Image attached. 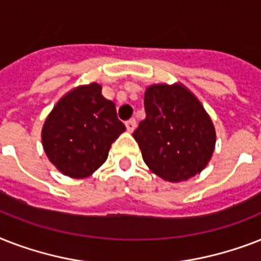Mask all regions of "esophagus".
Segmentation results:
<instances>
[{"instance_id": "1", "label": "esophagus", "mask_w": 261, "mask_h": 261, "mask_svg": "<svg viewBox=\"0 0 261 261\" xmlns=\"http://www.w3.org/2000/svg\"><path fill=\"white\" fill-rule=\"evenodd\" d=\"M135 127H137V122H135V119H130V120H127L126 128L128 133H133V131L135 130Z\"/></svg>"}]
</instances>
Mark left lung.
Segmentation results:
<instances>
[{"label": "left lung", "instance_id": "left-lung-1", "mask_svg": "<svg viewBox=\"0 0 261 261\" xmlns=\"http://www.w3.org/2000/svg\"><path fill=\"white\" fill-rule=\"evenodd\" d=\"M143 104L146 118L133 137L150 171L172 182L200 173L215 146L214 124L200 101L180 84H157Z\"/></svg>", "mask_w": 261, "mask_h": 261}]
</instances>
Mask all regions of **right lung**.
I'll return each mask as SVG.
<instances>
[{
  "mask_svg": "<svg viewBox=\"0 0 261 261\" xmlns=\"http://www.w3.org/2000/svg\"><path fill=\"white\" fill-rule=\"evenodd\" d=\"M126 130L115 104L92 83L70 90L47 116L43 149L58 171L74 178L88 177L106 163L114 141Z\"/></svg>",
  "mask_w": 261,
  "mask_h": 261,
  "instance_id": "1",
  "label": "right lung"
}]
</instances>
